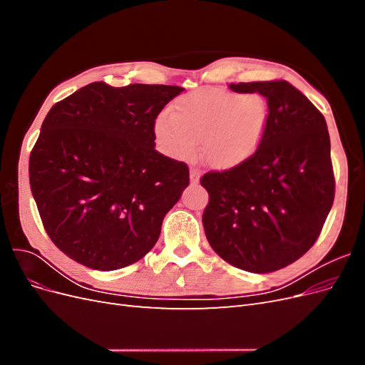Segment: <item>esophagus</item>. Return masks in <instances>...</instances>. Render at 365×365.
Wrapping results in <instances>:
<instances>
[{
    "label": "esophagus",
    "mask_w": 365,
    "mask_h": 365,
    "mask_svg": "<svg viewBox=\"0 0 365 365\" xmlns=\"http://www.w3.org/2000/svg\"><path fill=\"white\" fill-rule=\"evenodd\" d=\"M200 178H201V173L197 169H190V182L192 184H197L200 182Z\"/></svg>",
    "instance_id": "34e87169"
}]
</instances>
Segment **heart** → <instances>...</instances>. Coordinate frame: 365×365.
<instances>
[{
	"label": "heart",
	"instance_id": "1",
	"mask_svg": "<svg viewBox=\"0 0 365 365\" xmlns=\"http://www.w3.org/2000/svg\"><path fill=\"white\" fill-rule=\"evenodd\" d=\"M268 114V103L257 93L202 88L176 98L170 114L157 118L155 134L173 158L193 157L201 143L202 157L210 165L233 169L259 149Z\"/></svg>",
	"mask_w": 365,
	"mask_h": 365
}]
</instances>
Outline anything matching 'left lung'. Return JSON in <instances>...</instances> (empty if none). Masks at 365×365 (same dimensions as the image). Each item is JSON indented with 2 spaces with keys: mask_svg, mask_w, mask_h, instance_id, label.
I'll list each match as a JSON object with an SVG mask.
<instances>
[{
  "mask_svg": "<svg viewBox=\"0 0 365 365\" xmlns=\"http://www.w3.org/2000/svg\"><path fill=\"white\" fill-rule=\"evenodd\" d=\"M230 88L267 98L268 123L248 161L201 178L210 196L202 224L219 257L248 272H272L307 252L332 208L329 130L323 114L289 82Z\"/></svg>",
  "mask_w": 365,
  "mask_h": 365,
  "instance_id": "8db88e82",
  "label": "left lung"
}]
</instances>
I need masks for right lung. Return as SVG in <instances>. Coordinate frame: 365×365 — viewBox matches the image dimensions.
<instances>
[{
  "mask_svg": "<svg viewBox=\"0 0 365 365\" xmlns=\"http://www.w3.org/2000/svg\"><path fill=\"white\" fill-rule=\"evenodd\" d=\"M184 88L93 82L54 105L30 153V189L63 254L98 271L138 262L189 185L155 150V118Z\"/></svg>",
  "mask_w": 365,
  "mask_h": 365,
  "instance_id": "1",
  "label": "right lung"
}]
</instances>
